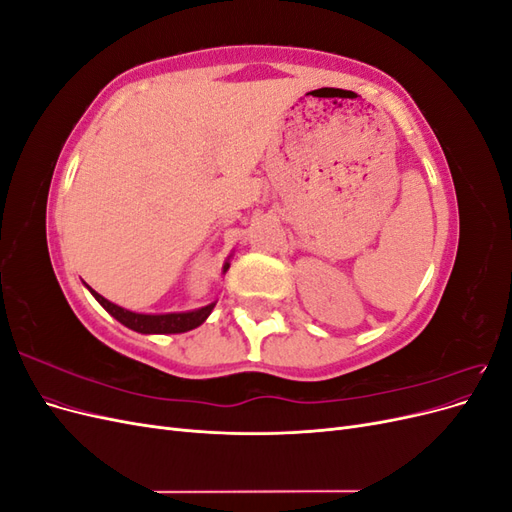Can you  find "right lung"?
Masks as SVG:
<instances>
[{"instance_id": "add662e5", "label": "right lung", "mask_w": 512, "mask_h": 512, "mask_svg": "<svg viewBox=\"0 0 512 512\" xmlns=\"http://www.w3.org/2000/svg\"><path fill=\"white\" fill-rule=\"evenodd\" d=\"M230 267V262H224V269L222 273H226ZM89 288V286H87ZM89 292L94 294L96 301L106 309L108 314H111L115 320H119L123 327H128L136 333H185V331H192L196 327L203 324L209 314L213 312L215 303H209L200 309H194V312H179V314H136L130 312V309H123L115 303H111L108 299H104L102 294H98L94 288H89Z\"/></svg>"}]
</instances>
